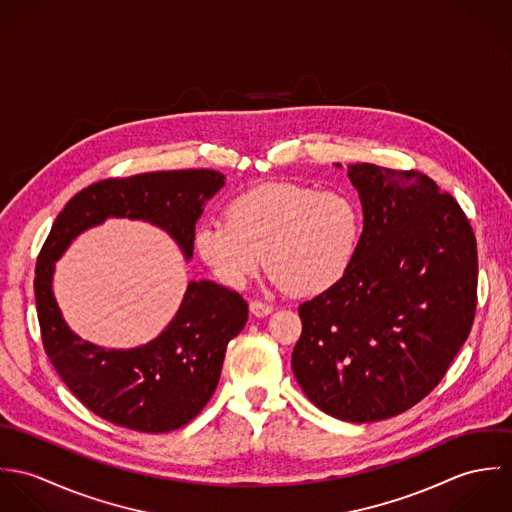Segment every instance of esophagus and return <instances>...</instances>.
Wrapping results in <instances>:
<instances>
[{
  "mask_svg": "<svg viewBox=\"0 0 512 512\" xmlns=\"http://www.w3.org/2000/svg\"><path fill=\"white\" fill-rule=\"evenodd\" d=\"M272 311H274V305H270L266 301H260V299H252L250 301V313L256 315V317H264V315H268Z\"/></svg>",
  "mask_w": 512,
  "mask_h": 512,
  "instance_id": "1",
  "label": "esophagus"
}]
</instances>
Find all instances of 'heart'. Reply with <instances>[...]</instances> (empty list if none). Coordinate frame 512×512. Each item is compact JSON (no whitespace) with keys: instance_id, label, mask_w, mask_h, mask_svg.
<instances>
[{"instance_id":"obj_1","label":"heart","mask_w":512,"mask_h":512,"mask_svg":"<svg viewBox=\"0 0 512 512\" xmlns=\"http://www.w3.org/2000/svg\"><path fill=\"white\" fill-rule=\"evenodd\" d=\"M363 219L343 191L268 183L228 201L224 220L195 230V250L222 284L242 288L266 264L272 280L299 297L335 288L351 270Z\"/></svg>"}]
</instances>
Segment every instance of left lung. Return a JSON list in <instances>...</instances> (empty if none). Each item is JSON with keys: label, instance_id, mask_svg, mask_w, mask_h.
Wrapping results in <instances>:
<instances>
[{"label": "left lung", "instance_id": "8db88e82", "mask_svg": "<svg viewBox=\"0 0 512 512\" xmlns=\"http://www.w3.org/2000/svg\"><path fill=\"white\" fill-rule=\"evenodd\" d=\"M365 228L331 290L299 305L293 374L305 396L345 422L394 418L426 398L477 307V240L459 203L428 175L349 165Z\"/></svg>", "mask_w": 512, "mask_h": 512}]
</instances>
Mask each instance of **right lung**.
Here are the masks:
<instances>
[{"mask_svg": "<svg viewBox=\"0 0 512 512\" xmlns=\"http://www.w3.org/2000/svg\"><path fill=\"white\" fill-rule=\"evenodd\" d=\"M224 185L213 169L153 171L88 185L65 205L39 252L35 301L45 353L74 396L116 426L163 434L189 424L219 384L226 345L248 321V303L213 282H191L167 329L147 345L112 351L67 327L53 297L55 260L76 234L108 217L149 220L167 230L187 258L195 222Z\"/></svg>", "mask_w": 512, "mask_h": 512, "instance_id": "obj_1", "label": "right lung"}]
</instances>
